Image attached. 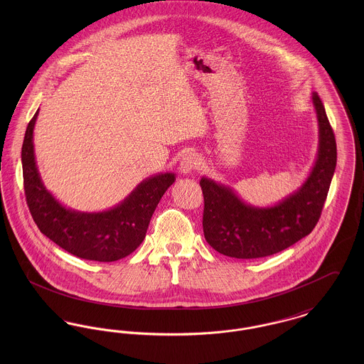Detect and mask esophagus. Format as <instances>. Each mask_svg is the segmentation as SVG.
<instances>
[{
    "label": "esophagus",
    "mask_w": 364,
    "mask_h": 364,
    "mask_svg": "<svg viewBox=\"0 0 364 364\" xmlns=\"http://www.w3.org/2000/svg\"><path fill=\"white\" fill-rule=\"evenodd\" d=\"M199 165H200V162H199L198 156L195 154H187V156H183L178 169H180L181 173L188 174L193 172L195 169H198Z\"/></svg>",
    "instance_id": "esophagus-1"
}]
</instances>
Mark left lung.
<instances>
[{"instance_id": "left-lung-1", "label": "left lung", "mask_w": 364, "mask_h": 364, "mask_svg": "<svg viewBox=\"0 0 364 364\" xmlns=\"http://www.w3.org/2000/svg\"><path fill=\"white\" fill-rule=\"evenodd\" d=\"M312 104L319 127L315 165L304 184L276 206L247 205L232 188L202 177L203 233L220 254L237 259L269 257L310 235L319 221L337 164V146L316 94H312Z\"/></svg>"}]
</instances>
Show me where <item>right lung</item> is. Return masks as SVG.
<instances>
[{"mask_svg": "<svg viewBox=\"0 0 364 364\" xmlns=\"http://www.w3.org/2000/svg\"><path fill=\"white\" fill-rule=\"evenodd\" d=\"M35 113L21 147L26 200L39 230L52 242L82 259L114 262L132 254L146 237L151 215L174 173H159L143 180L122 203L101 213H80L64 208L45 188L34 154Z\"/></svg>", "mask_w": 364, "mask_h": 364, "instance_id": "1", "label": "right lung"}]
</instances>
